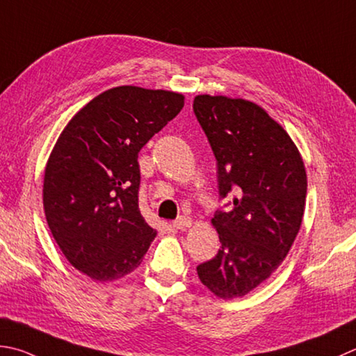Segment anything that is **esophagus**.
<instances>
[{
  "label": "esophagus",
  "mask_w": 356,
  "mask_h": 356,
  "mask_svg": "<svg viewBox=\"0 0 356 356\" xmlns=\"http://www.w3.org/2000/svg\"><path fill=\"white\" fill-rule=\"evenodd\" d=\"M191 224H193V220H191V218H188V216H179V218L172 222L174 228H177V229H185L188 227H191Z\"/></svg>",
  "instance_id": "esophagus-1"
}]
</instances>
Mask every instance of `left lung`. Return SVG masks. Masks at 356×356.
Returning a JSON list of instances; mask_svg holds the SVG:
<instances>
[{
	"label": "left lung",
	"mask_w": 356,
	"mask_h": 356,
	"mask_svg": "<svg viewBox=\"0 0 356 356\" xmlns=\"http://www.w3.org/2000/svg\"><path fill=\"white\" fill-rule=\"evenodd\" d=\"M194 115L218 162L220 199L211 219L220 248L197 266L216 296H243L281 266L302 222L307 176L290 136L257 104L197 95Z\"/></svg>",
	"instance_id": "obj_1"
}]
</instances>
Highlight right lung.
I'll return each instance as SVG.
<instances>
[{"mask_svg":"<svg viewBox=\"0 0 356 356\" xmlns=\"http://www.w3.org/2000/svg\"><path fill=\"white\" fill-rule=\"evenodd\" d=\"M184 108L170 90L118 86L63 129L47 160L43 204L63 254L95 281L136 270L157 232L138 208V152Z\"/></svg>","mask_w":356,"mask_h":356,"instance_id":"add662e5","label":"right lung"}]
</instances>
